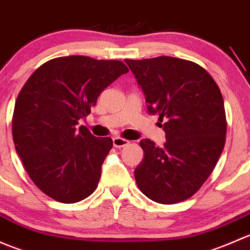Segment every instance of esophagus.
Wrapping results in <instances>:
<instances>
[{"label": "esophagus", "mask_w": 250, "mask_h": 250, "mask_svg": "<svg viewBox=\"0 0 250 250\" xmlns=\"http://www.w3.org/2000/svg\"><path fill=\"white\" fill-rule=\"evenodd\" d=\"M113 146L115 147H125V146H127L128 144H129V140L127 139H123V138H113Z\"/></svg>", "instance_id": "34e87169"}]
</instances>
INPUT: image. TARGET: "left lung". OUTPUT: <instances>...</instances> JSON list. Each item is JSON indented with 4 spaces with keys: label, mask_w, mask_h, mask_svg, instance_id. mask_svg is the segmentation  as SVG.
I'll use <instances>...</instances> for the list:
<instances>
[{
    "label": "left lung",
    "mask_w": 250,
    "mask_h": 250,
    "mask_svg": "<svg viewBox=\"0 0 250 250\" xmlns=\"http://www.w3.org/2000/svg\"><path fill=\"white\" fill-rule=\"evenodd\" d=\"M145 94L148 112L165 121L166 143L143 139L144 160L135 168L139 190L162 204L195 195L225 146L226 115L214 78L196 62L173 57L125 59Z\"/></svg>",
    "instance_id": "8db88e82"
}]
</instances>
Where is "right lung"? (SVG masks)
<instances>
[{"instance_id":"right-lung-1","label":"right lung","mask_w":250,"mask_h":250,"mask_svg":"<svg viewBox=\"0 0 250 250\" xmlns=\"http://www.w3.org/2000/svg\"><path fill=\"white\" fill-rule=\"evenodd\" d=\"M128 71L120 60L60 57L41 65L20 90L12 118L14 146L30 179L53 200L76 203L97 188L112 139L78 128V120Z\"/></svg>"}]
</instances>
